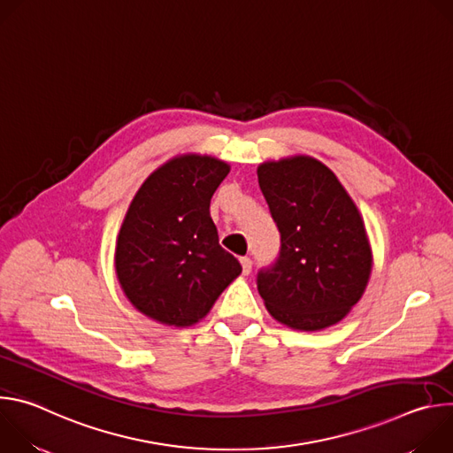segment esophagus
<instances>
[{
  "label": "esophagus",
  "mask_w": 453,
  "mask_h": 453,
  "mask_svg": "<svg viewBox=\"0 0 453 453\" xmlns=\"http://www.w3.org/2000/svg\"><path fill=\"white\" fill-rule=\"evenodd\" d=\"M240 264H242V273L247 276L250 271H252V260L247 256H242L240 257Z\"/></svg>",
  "instance_id": "1"
}]
</instances>
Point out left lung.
Returning a JSON list of instances; mask_svg holds the SVG:
<instances>
[{"instance_id": "left-lung-1", "label": "left lung", "mask_w": 453, "mask_h": 453, "mask_svg": "<svg viewBox=\"0 0 453 453\" xmlns=\"http://www.w3.org/2000/svg\"><path fill=\"white\" fill-rule=\"evenodd\" d=\"M257 182L278 226L276 260L256 285L271 315L294 330L328 328L358 303L371 274L364 220L335 173L296 156L257 166Z\"/></svg>"}]
</instances>
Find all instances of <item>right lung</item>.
Segmentation results:
<instances>
[{
  "label": "right lung",
  "instance_id": "obj_1",
  "mask_svg": "<svg viewBox=\"0 0 453 453\" xmlns=\"http://www.w3.org/2000/svg\"><path fill=\"white\" fill-rule=\"evenodd\" d=\"M227 173L229 165L210 156L175 157L149 175L123 219L118 281L128 301L163 325H196L242 273L210 215Z\"/></svg>",
  "mask_w": 453,
  "mask_h": 453
}]
</instances>
